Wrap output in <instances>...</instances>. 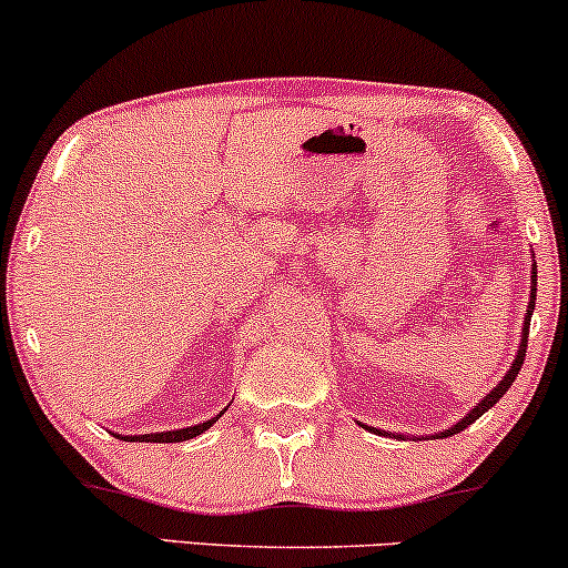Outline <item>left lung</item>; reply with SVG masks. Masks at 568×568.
I'll return each instance as SVG.
<instances>
[{
  "instance_id": "obj_1",
  "label": "left lung",
  "mask_w": 568,
  "mask_h": 568,
  "mask_svg": "<svg viewBox=\"0 0 568 568\" xmlns=\"http://www.w3.org/2000/svg\"><path fill=\"white\" fill-rule=\"evenodd\" d=\"M534 256V253H531ZM534 280H537V264H531V298H529V310H526V317H524V334H520V347H518V355H515V361H513V366H510V371H507L505 374V379H501L497 387L491 389V393H488L484 400L478 403V406H475L470 414L467 416H462V422H456L454 427H448V429H443V433H435L433 438H448V435H456V433H462V429H465L467 425H473L475 419H478V416H484L488 408L494 406V403L499 400L501 395L507 393V389H510V384L515 382V376H518V371H520V366H524V357H526V347H529V325H531V312H534V298H537V283H534ZM371 433H384V429H376V427H368ZM384 435H389V433H384Z\"/></svg>"
}]
</instances>
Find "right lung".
I'll use <instances>...</instances> for the list:
<instances>
[{
	"mask_svg": "<svg viewBox=\"0 0 568 568\" xmlns=\"http://www.w3.org/2000/svg\"><path fill=\"white\" fill-rule=\"evenodd\" d=\"M219 416H213V419H207V422H200V425L184 427V429H168V433H149V435H116V438L135 440V443H181L189 438H197V435L205 433V429H211L213 422H219Z\"/></svg>",
	"mask_w": 568,
	"mask_h": 568,
	"instance_id": "1",
	"label": "right lung"
}]
</instances>
